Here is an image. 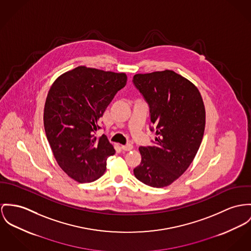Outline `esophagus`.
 <instances>
[{
	"label": "esophagus",
	"mask_w": 251,
	"mask_h": 251,
	"mask_svg": "<svg viewBox=\"0 0 251 251\" xmlns=\"http://www.w3.org/2000/svg\"><path fill=\"white\" fill-rule=\"evenodd\" d=\"M121 149L123 151H131L133 149V145L130 144V143H128L126 145H121Z\"/></svg>",
	"instance_id": "34e87169"
}]
</instances>
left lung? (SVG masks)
Masks as SVG:
<instances>
[{"label":"left lung","instance_id":"8db88e82","mask_svg":"<svg viewBox=\"0 0 251 251\" xmlns=\"http://www.w3.org/2000/svg\"><path fill=\"white\" fill-rule=\"evenodd\" d=\"M133 84L146 101L156 137L140 146L141 162L135 177L161 188L171 184L189 167L202 140L205 110L199 90L173 71L135 75Z\"/></svg>","mask_w":251,"mask_h":251}]
</instances>
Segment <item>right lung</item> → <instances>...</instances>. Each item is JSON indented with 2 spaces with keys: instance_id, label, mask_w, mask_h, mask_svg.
<instances>
[{
  "instance_id": "obj_1",
  "label": "right lung",
  "mask_w": 251,
  "mask_h": 251,
  "mask_svg": "<svg viewBox=\"0 0 251 251\" xmlns=\"http://www.w3.org/2000/svg\"><path fill=\"white\" fill-rule=\"evenodd\" d=\"M127 83L125 74L77 67L52 84L46 100L44 126L59 166L78 182H91L106 170L116 150L98 120L118 91Z\"/></svg>"
}]
</instances>
